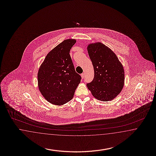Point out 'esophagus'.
<instances>
[{"instance_id":"obj_1","label":"esophagus","mask_w":156,"mask_h":156,"mask_svg":"<svg viewBox=\"0 0 156 156\" xmlns=\"http://www.w3.org/2000/svg\"><path fill=\"white\" fill-rule=\"evenodd\" d=\"M81 76H82V79H84V73L81 74Z\"/></svg>"}]
</instances>
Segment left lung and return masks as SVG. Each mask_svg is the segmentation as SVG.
Wrapping results in <instances>:
<instances>
[{"label":"left lung","instance_id":"obj_1","mask_svg":"<svg viewBox=\"0 0 156 156\" xmlns=\"http://www.w3.org/2000/svg\"><path fill=\"white\" fill-rule=\"evenodd\" d=\"M94 69V80L87 86L98 100L108 101L118 96L124 83V71L117 56L101 42L88 45Z\"/></svg>","mask_w":156,"mask_h":156}]
</instances>
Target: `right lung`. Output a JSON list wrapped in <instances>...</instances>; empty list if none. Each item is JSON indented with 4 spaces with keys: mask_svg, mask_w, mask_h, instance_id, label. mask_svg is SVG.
<instances>
[{
    "mask_svg": "<svg viewBox=\"0 0 156 156\" xmlns=\"http://www.w3.org/2000/svg\"><path fill=\"white\" fill-rule=\"evenodd\" d=\"M76 41L68 39L46 55L38 70L40 91L46 100L61 105L72 99L82 77L75 70L70 55Z\"/></svg>",
    "mask_w": 156,
    "mask_h": 156,
    "instance_id": "right-lung-1",
    "label": "right lung"
}]
</instances>
